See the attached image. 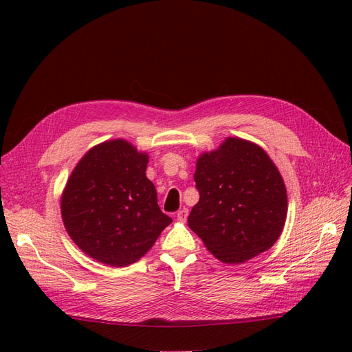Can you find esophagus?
<instances>
[{"label":"esophagus","instance_id":"34e87169","mask_svg":"<svg viewBox=\"0 0 352 352\" xmlns=\"http://www.w3.org/2000/svg\"><path fill=\"white\" fill-rule=\"evenodd\" d=\"M188 214H189L188 208H182V210H179V211H177L176 217H177V220H179V221H186V219H188Z\"/></svg>","mask_w":352,"mask_h":352}]
</instances>
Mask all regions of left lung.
<instances>
[{
  "instance_id": "left-lung-1",
  "label": "left lung",
  "mask_w": 352,
  "mask_h": 352,
  "mask_svg": "<svg viewBox=\"0 0 352 352\" xmlns=\"http://www.w3.org/2000/svg\"><path fill=\"white\" fill-rule=\"evenodd\" d=\"M194 180L199 201L188 226L226 264H241L270 250L287 214L283 177L260 145L228 136L199 154Z\"/></svg>"
}]
</instances>
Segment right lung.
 I'll return each mask as SVG.
<instances>
[{
	"mask_svg": "<svg viewBox=\"0 0 352 352\" xmlns=\"http://www.w3.org/2000/svg\"><path fill=\"white\" fill-rule=\"evenodd\" d=\"M148 153L129 141L92 146L63 189V225L72 241L98 263L126 267L153 248L172 219L162 212L146 177Z\"/></svg>",
	"mask_w": 352,
	"mask_h": 352,
	"instance_id": "1",
	"label": "right lung"
}]
</instances>
